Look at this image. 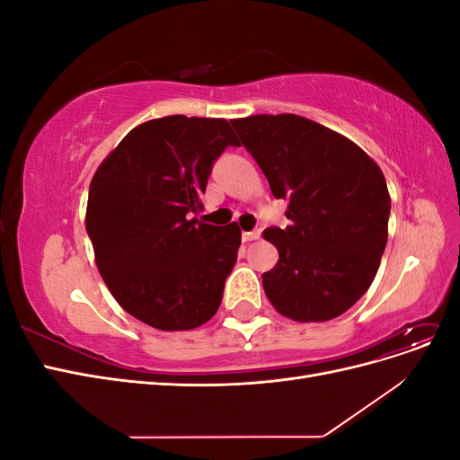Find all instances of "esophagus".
<instances>
[{
  "label": "esophagus",
  "mask_w": 460,
  "mask_h": 460,
  "mask_svg": "<svg viewBox=\"0 0 460 460\" xmlns=\"http://www.w3.org/2000/svg\"><path fill=\"white\" fill-rule=\"evenodd\" d=\"M261 238V230L255 228L252 232H243V242H255Z\"/></svg>",
  "instance_id": "esophagus-1"
}]
</instances>
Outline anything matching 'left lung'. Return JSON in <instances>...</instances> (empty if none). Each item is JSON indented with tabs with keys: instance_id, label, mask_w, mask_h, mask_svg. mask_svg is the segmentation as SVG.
Masks as SVG:
<instances>
[{
	"instance_id": "obj_1",
	"label": "left lung",
	"mask_w": 460,
	"mask_h": 460,
	"mask_svg": "<svg viewBox=\"0 0 460 460\" xmlns=\"http://www.w3.org/2000/svg\"><path fill=\"white\" fill-rule=\"evenodd\" d=\"M288 201L286 230L267 228L276 267L262 274L272 307L296 323H326L370 288L387 243L392 199L384 172L349 137L299 115L230 120Z\"/></svg>"
}]
</instances>
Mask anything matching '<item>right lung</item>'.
<instances>
[{
  "instance_id": "obj_1",
  "label": "right lung",
  "mask_w": 460,
  "mask_h": 460,
  "mask_svg": "<svg viewBox=\"0 0 460 460\" xmlns=\"http://www.w3.org/2000/svg\"><path fill=\"white\" fill-rule=\"evenodd\" d=\"M226 146H238L226 119H153L124 136L92 178L86 230L97 270L120 307L151 328L193 330L222 301L242 230L191 215Z\"/></svg>"
}]
</instances>
